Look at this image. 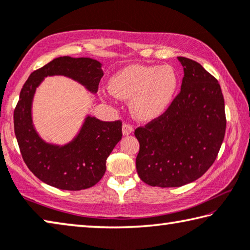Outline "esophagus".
I'll return each mask as SVG.
<instances>
[{
	"instance_id": "34e87169",
	"label": "esophagus",
	"mask_w": 250,
	"mask_h": 250,
	"mask_svg": "<svg viewBox=\"0 0 250 250\" xmlns=\"http://www.w3.org/2000/svg\"><path fill=\"white\" fill-rule=\"evenodd\" d=\"M132 132H133V126L130 124H126V122H125L124 125H122V133H124L125 136H128V134L132 133Z\"/></svg>"
}]
</instances>
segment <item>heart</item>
<instances>
[{
	"instance_id": "obj_1",
	"label": "heart",
	"mask_w": 250,
	"mask_h": 250,
	"mask_svg": "<svg viewBox=\"0 0 250 250\" xmlns=\"http://www.w3.org/2000/svg\"><path fill=\"white\" fill-rule=\"evenodd\" d=\"M178 74L170 65L126 66L110 80L114 96L129 100L134 116L140 120L160 117L171 104L178 88Z\"/></svg>"
}]
</instances>
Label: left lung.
I'll return each mask as SVG.
<instances>
[{"label":"left lung","instance_id":"1","mask_svg":"<svg viewBox=\"0 0 250 250\" xmlns=\"http://www.w3.org/2000/svg\"><path fill=\"white\" fill-rule=\"evenodd\" d=\"M181 90L164 114L138 126L140 179L153 187H180L215 162L226 131L225 101L217 79L200 63L178 57Z\"/></svg>","mask_w":250,"mask_h":250}]
</instances>
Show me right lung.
<instances>
[{
	"instance_id": "right-lung-1",
	"label": "right lung",
	"mask_w": 250,
	"mask_h": 250,
	"mask_svg": "<svg viewBox=\"0 0 250 250\" xmlns=\"http://www.w3.org/2000/svg\"><path fill=\"white\" fill-rule=\"evenodd\" d=\"M62 74L97 92L104 71L100 62L90 58L60 57L33 71L23 85L14 109V132L20 151L35 177L52 187L82 190L98 184L105 172V161L121 140L122 122L100 121L88 117L74 141L64 146L43 142L31 119L35 88L47 75Z\"/></svg>"
}]
</instances>
